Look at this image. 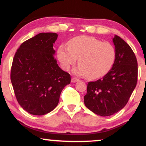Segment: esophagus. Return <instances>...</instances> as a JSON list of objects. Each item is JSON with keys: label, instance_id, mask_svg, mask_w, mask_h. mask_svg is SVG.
I'll use <instances>...</instances> for the list:
<instances>
[{"label": "esophagus", "instance_id": "obj_1", "mask_svg": "<svg viewBox=\"0 0 146 146\" xmlns=\"http://www.w3.org/2000/svg\"><path fill=\"white\" fill-rule=\"evenodd\" d=\"M79 80V79H78V78H74V77H73V78H71V82L73 83H75V82H78Z\"/></svg>", "mask_w": 146, "mask_h": 146}]
</instances>
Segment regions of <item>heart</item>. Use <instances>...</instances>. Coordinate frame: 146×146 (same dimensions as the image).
Returning a JSON list of instances; mask_svg holds the SVG:
<instances>
[{
  "mask_svg": "<svg viewBox=\"0 0 146 146\" xmlns=\"http://www.w3.org/2000/svg\"><path fill=\"white\" fill-rule=\"evenodd\" d=\"M58 58L63 69L68 71L78 59L74 72L88 78H100L108 73L116 59V50L109 42L90 36H78L70 40L68 47L61 45Z\"/></svg>",
  "mask_w": 146,
  "mask_h": 146,
  "instance_id": "b5f03b06",
  "label": "heart"
}]
</instances>
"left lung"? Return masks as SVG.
Listing matches in <instances>:
<instances>
[{
    "label": "left lung",
    "mask_w": 146,
    "mask_h": 146,
    "mask_svg": "<svg viewBox=\"0 0 146 146\" xmlns=\"http://www.w3.org/2000/svg\"><path fill=\"white\" fill-rule=\"evenodd\" d=\"M116 59L113 67L103 78L89 82L84 104L102 117L110 116L121 110L128 103L137 82L138 66L130 46L119 36L113 38Z\"/></svg>",
    "instance_id": "obj_1"
}]
</instances>
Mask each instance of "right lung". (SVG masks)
<instances>
[{
  "instance_id": "right-lung-1",
  "label": "right lung",
  "mask_w": 146,
  "mask_h": 146,
  "mask_svg": "<svg viewBox=\"0 0 146 146\" xmlns=\"http://www.w3.org/2000/svg\"><path fill=\"white\" fill-rule=\"evenodd\" d=\"M56 33H40L18 48L11 69V81L21 106L33 115H43L57 106L62 90L71 82L54 58Z\"/></svg>"
}]
</instances>
